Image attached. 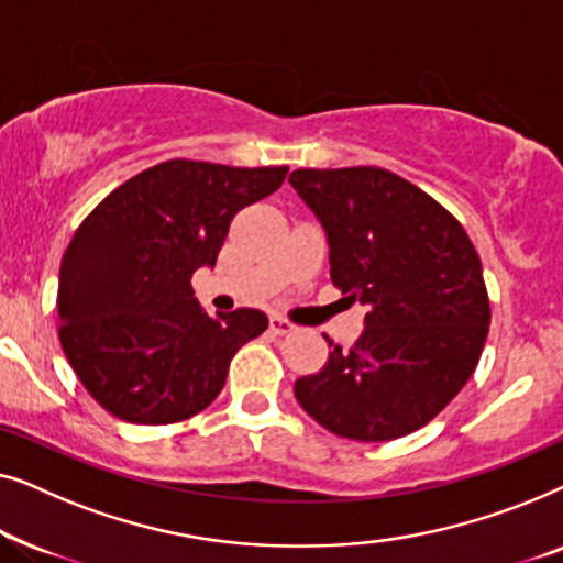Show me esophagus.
<instances>
[{"label":"esophagus","mask_w":563,"mask_h":563,"mask_svg":"<svg viewBox=\"0 0 563 563\" xmlns=\"http://www.w3.org/2000/svg\"><path fill=\"white\" fill-rule=\"evenodd\" d=\"M268 330H272L274 335H289V333H295V322H289V320H284V318H279V314H272V318H268Z\"/></svg>","instance_id":"esophagus-1"}]
</instances>
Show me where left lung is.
I'll use <instances>...</instances> for the list:
<instances>
[{
	"instance_id": "left-lung-1",
	"label": "left lung",
	"mask_w": 563,
	"mask_h": 563,
	"mask_svg": "<svg viewBox=\"0 0 563 563\" xmlns=\"http://www.w3.org/2000/svg\"><path fill=\"white\" fill-rule=\"evenodd\" d=\"M328 233L330 279L366 307L364 333L295 382L302 410L351 441H395L464 389L489 333L482 261L453 214L379 166L297 168Z\"/></svg>"
}]
</instances>
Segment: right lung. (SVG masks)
<instances>
[{"mask_svg": "<svg viewBox=\"0 0 563 563\" xmlns=\"http://www.w3.org/2000/svg\"><path fill=\"white\" fill-rule=\"evenodd\" d=\"M287 172L172 158L120 184L76 228L60 261L58 338L107 412L172 426L220 395L238 349L268 320L249 307L212 320L191 274L214 266L235 214Z\"/></svg>", "mask_w": 563, "mask_h": 563, "instance_id": "add662e5", "label": "right lung"}]
</instances>
